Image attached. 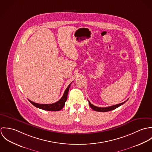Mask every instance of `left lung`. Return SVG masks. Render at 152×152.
I'll list each match as a JSON object with an SVG mask.
<instances>
[{
    "label": "left lung",
    "mask_w": 152,
    "mask_h": 152,
    "mask_svg": "<svg viewBox=\"0 0 152 152\" xmlns=\"http://www.w3.org/2000/svg\"><path fill=\"white\" fill-rule=\"evenodd\" d=\"M126 101H127V100L126 101L122 102V103H121V104H116V105H113V106L108 107H106V108H101V107H98L94 106L89 101H88V103H89V105L90 107L93 110H95V111H98V112H108V111H110V110H113L115 109L118 108L119 107H120L122 105H123L124 104H125Z\"/></svg>",
    "instance_id": "1"
}]
</instances>
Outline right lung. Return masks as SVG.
I'll use <instances>...</instances> for the list:
<instances>
[{
  "label": "right lung",
  "mask_w": 152,
  "mask_h": 152,
  "mask_svg": "<svg viewBox=\"0 0 152 152\" xmlns=\"http://www.w3.org/2000/svg\"><path fill=\"white\" fill-rule=\"evenodd\" d=\"M71 83L66 88L62 98L58 101H57L54 104H37L34 102H32L31 101H30L29 99H28V100L31 102V104L32 105H33L34 107H36L38 108L42 109L45 110H49V111H59L65 105V102L67 99L68 93L69 91V87L71 86Z\"/></svg>",
  "instance_id": "obj_1"
}]
</instances>
